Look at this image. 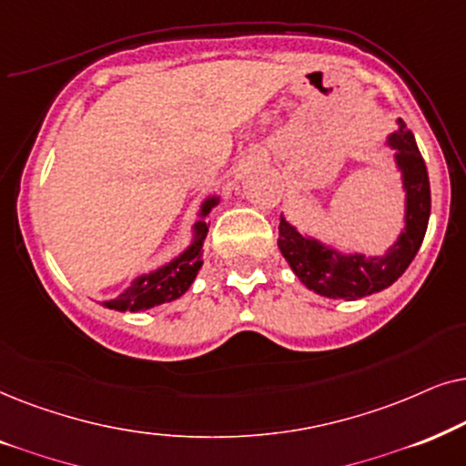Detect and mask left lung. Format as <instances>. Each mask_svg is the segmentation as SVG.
I'll list each match as a JSON object with an SVG mask.
<instances>
[{
  "mask_svg": "<svg viewBox=\"0 0 466 466\" xmlns=\"http://www.w3.org/2000/svg\"><path fill=\"white\" fill-rule=\"evenodd\" d=\"M396 126L399 127L388 136L386 145L394 148L396 168L402 177L405 228L383 256L367 258L364 253H340L318 238L305 237L281 217L279 249L294 275L315 294L334 300H358L386 289L409 268L424 240L431 217V183L426 164L405 123L396 119Z\"/></svg>",
  "mask_w": 466,
  "mask_h": 466,
  "instance_id": "1",
  "label": "left lung"
}]
</instances>
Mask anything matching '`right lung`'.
Segmentation results:
<instances>
[{
	"mask_svg": "<svg viewBox=\"0 0 466 466\" xmlns=\"http://www.w3.org/2000/svg\"><path fill=\"white\" fill-rule=\"evenodd\" d=\"M219 204V198L208 196L200 207V219L194 223V238L191 245L185 249L181 256L170 259L168 264L159 266L157 270L148 272V275L136 277L127 289H123L119 296L113 300H104L102 305L121 313H140L148 311V309L164 305V302H172L181 298L185 291L191 288L198 270L202 268V245L207 240L208 223L204 221L210 210Z\"/></svg>",
	"mask_w": 466,
	"mask_h": 466,
	"instance_id": "add662e5",
	"label": "right lung"
}]
</instances>
